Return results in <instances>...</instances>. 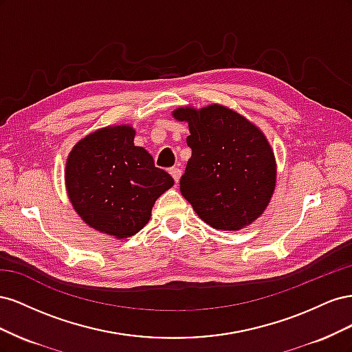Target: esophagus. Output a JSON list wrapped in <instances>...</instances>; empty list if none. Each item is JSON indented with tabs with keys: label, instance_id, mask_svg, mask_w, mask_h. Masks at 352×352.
Listing matches in <instances>:
<instances>
[{
	"label": "esophagus",
	"instance_id": "esophagus-1",
	"mask_svg": "<svg viewBox=\"0 0 352 352\" xmlns=\"http://www.w3.org/2000/svg\"><path fill=\"white\" fill-rule=\"evenodd\" d=\"M170 175H172V177L175 179V182L177 184L179 179H180V175H182V172H180V168H177V167H172V168H170Z\"/></svg>",
	"mask_w": 352,
	"mask_h": 352
}]
</instances>
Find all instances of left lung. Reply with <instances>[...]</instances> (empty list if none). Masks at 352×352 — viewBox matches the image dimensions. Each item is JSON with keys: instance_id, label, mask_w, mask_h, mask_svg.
<instances>
[{"instance_id": "8db88e82", "label": "left lung", "mask_w": 352, "mask_h": 352, "mask_svg": "<svg viewBox=\"0 0 352 352\" xmlns=\"http://www.w3.org/2000/svg\"><path fill=\"white\" fill-rule=\"evenodd\" d=\"M186 122L192 155L180 192L198 217L219 230H241L270 204L276 188L273 148L258 126L221 104L176 109Z\"/></svg>"}]
</instances>
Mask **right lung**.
Segmentation results:
<instances>
[{"instance_id": "obj_1", "label": "right lung", "mask_w": 352, "mask_h": 352, "mask_svg": "<svg viewBox=\"0 0 352 352\" xmlns=\"http://www.w3.org/2000/svg\"><path fill=\"white\" fill-rule=\"evenodd\" d=\"M131 124L95 131L74 145L66 162V190L87 225L116 239L140 232L154 202L175 185L154 166L151 154L133 144Z\"/></svg>"}]
</instances>
